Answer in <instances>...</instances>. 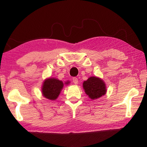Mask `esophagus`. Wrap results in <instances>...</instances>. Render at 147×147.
I'll return each instance as SVG.
<instances>
[{"mask_svg": "<svg viewBox=\"0 0 147 147\" xmlns=\"http://www.w3.org/2000/svg\"><path fill=\"white\" fill-rule=\"evenodd\" d=\"M73 82L74 84H78V78H76V77H74V78H73Z\"/></svg>", "mask_w": 147, "mask_h": 147, "instance_id": "34e87169", "label": "esophagus"}]
</instances>
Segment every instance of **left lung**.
Wrapping results in <instances>:
<instances>
[{"label": "left lung", "instance_id": "obj_1", "mask_svg": "<svg viewBox=\"0 0 147 147\" xmlns=\"http://www.w3.org/2000/svg\"><path fill=\"white\" fill-rule=\"evenodd\" d=\"M83 88L89 97L97 99L106 94V85L101 79L93 76L88 79L83 83Z\"/></svg>", "mask_w": 147, "mask_h": 147}]
</instances>
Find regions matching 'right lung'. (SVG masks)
Listing matches in <instances>:
<instances>
[{"label": "right lung", "mask_w": 147, "mask_h": 147, "mask_svg": "<svg viewBox=\"0 0 147 147\" xmlns=\"http://www.w3.org/2000/svg\"><path fill=\"white\" fill-rule=\"evenodd\" d=\"M63 84L56 78H49L44 82L42 93L45 97L49 100H55L59 96Z\"/></svg>", "instance_id": "add662e5"}]
</instances>
